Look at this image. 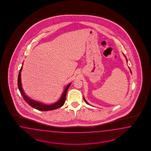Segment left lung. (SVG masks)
<instances>
[{
	"label": "left lung",
	"mask_w": 151,
	"mask_h": 151,
	"mask_svg": "<svg viewBox=\"0 0 151 151\" xmlns=\"http://www.w3.org/2000/svg\"><path fill=\"white\" fill-rule=\"evenodd\" d=\"M125 57H126V56H125ZM126 60H127V59H126ZM83 99H84V101H85V102H86V104H88V105H89V104H88V103H87V101H86L85 100V99H84V98H83Z\"/></svg>",
	"instance_id": "obj_1"
}]
</instances>
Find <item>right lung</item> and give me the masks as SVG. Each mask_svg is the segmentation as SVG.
Returning a JSON list of instances; mask_svg holds the SVG:
<instances>
[{"mask_svg":"<svg viewBox=\"0 0 151 151\" xmlns=\"http://www.w3.org/2000/svg\"><path fill=\"white\" fill-rule=\"evenodd\" d=\"M22 68H23V66H22L21 69L20 70L19 73L18 78V86L19 90L20 91V92L22 96H23V99H24V100L27 102V103L29 105L31 106L33 108H34L37 110H39V111H47L55 110V109L60 108L61 106L64 105V103L65 102V100H66V93H67L68 90L69 89V87L71 85V83H70L69 85L65 88V89L64 90V92H63V95H62V96L61 97L59 100L57 101L56 102H55V104H53L52 105L43 104H41L40 102H37L36 101L30 99L29 97H28L25 95V92H24L23 88H22V82H21V71H22Z\"/></svg>","mask_w":151,"mask_h":151,"instance_id":"right-lung-1","label":"right lung"}]
</instances>
